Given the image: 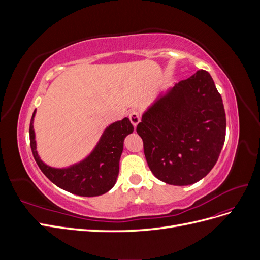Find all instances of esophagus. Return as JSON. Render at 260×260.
Wrapping results in <instances>:
<instances>
[{
    "label": "esophagus",
    "instance_id": "34e87169",
    "mask_svg": "<svg viewBox=\"0 0 260 260\" xmlns=\"http://www.w3.org/2000/svg\"><path fill=\"white\" fill-rule=\"evenodd\" d=\"M129 118H130L131 123H132L133 125H135V128H136L137 124L140 122V114H139V112L132 111V112L130 113V115H129Z\"/></svg>",
    "mask_w": 260,
    "mask_h": 260
}]
</instances>
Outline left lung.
I'll use <instances>...</instances> for the list:
<instances>
[{
    "label": "left lung",
    "mask_w": 260,
    "mask_h": 260,
    "mask_svg": "<svg viewBox=\"0 0 260 260\" xmlns=\"http://www.w3.org/2000/svg\"><path fill=\"white\" fill-rule=\"evenodd\" d=\"M222 99L206 70L176 83L157 99L137 125L153 175L172 185L207 176L225 139Z\"/></svg>",
    "instance_id": "8db88e82"
}]
</instances>
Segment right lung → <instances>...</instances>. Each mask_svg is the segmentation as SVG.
<instances>
[{
    "label": "right lung",
    "mask_w": 260,
    "mask_h": 260,
    "mask_svg": "<svg viewBox=\"0 0 260 260\" xmlns=\"http://www.w3.org/2000/svg\"><path fill=\"white\" fill-rule=\"evenodd\" d=\"M31 117L29 135L30 146L39 168L52 182L69 193L79 196H99L108 192L115 185L119 174V160L124 138L133 132L129 118L109 124L102 135L92 153L68 168H53L45 165L37 152L34 118Z\"/></svg>",
    "instance_id": "right-lung-1"
}]
</instances>
